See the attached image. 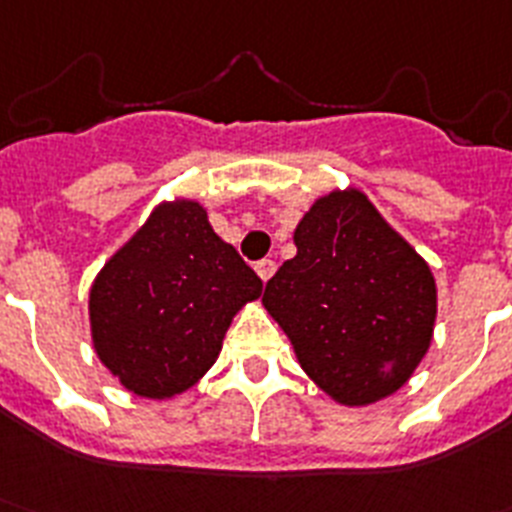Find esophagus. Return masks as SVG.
<instances>
[{"instance_id":"esophagus-1","label":"esophagus","mask_w":512,"mask_h":512,"mask_svg":"<svg viewBox=\"0 0 512 512\" xmlns=\"http://www.w3.org/2000/svg\"><path fill=\"white\" fill-rule=\"evenodd\" d=\"M255 270H257V275H260L262 281L268 283L270 278H273V273H275V262L273 260H260V262H255Z\"/></svg>"}]
</instances>
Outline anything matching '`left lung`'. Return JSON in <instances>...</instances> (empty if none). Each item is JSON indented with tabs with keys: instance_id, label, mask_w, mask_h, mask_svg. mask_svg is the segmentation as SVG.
Masks as SVG:
<instances>
[{
	"instance_id": "8db88e82",
	"label": "left lung",
	"mask_w": 512,
	"mask_h": 512,
	"mask_svg": "<svg viewBox=\"0 0 512 512\" xmlns=\"http://www.w3.org/2000/svg\"><path fill=\"white\" fill-rule=\"evenodd\" d=\"M296 257L262 304L301 368L345 407L402 389L433 340L438 291L430 265L361 190H332L293 231Z\"/></svg>"
}]
</instances>
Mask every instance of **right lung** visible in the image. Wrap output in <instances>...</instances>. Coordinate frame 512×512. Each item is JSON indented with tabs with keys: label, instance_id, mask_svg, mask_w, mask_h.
<instances>
[{
	"label": "right lung",
	"instance_id": "right-lung-1",
	"mask_svg": "<svg viewBox=\"0 0 512 512\" xmlns=\"http://www.w3.org/2000/svg\"><path fill=\"white\" fill-rule=\"evenodd\" d=\"M260 293L201 203H159L92 283V345L136 397L170 399L216 363L234 314Z\"/></svg>",
	"mask_w": 512,
	"mask_h": 512
}]
</instances>
